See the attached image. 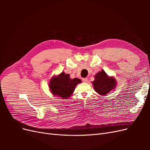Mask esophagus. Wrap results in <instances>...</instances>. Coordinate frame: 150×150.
I'll list each match as a JSON object with an SVG mask.
<instances>
[{
  "label": "esophagus",
  "instance_id": "obj_1",
  "mask_svg": "<svg viewBox=\"0 0 150 150\" xmlns=\"http://www.w3.org/2000/svg\"><path fill=\"white\" fill-rule=\"evenodd\" d=\"M83 81L84 83H88V79L87 78H83Z\"/></svg>",
  "mask_w": 150,
  "mask_h": 150
}]
</instances>
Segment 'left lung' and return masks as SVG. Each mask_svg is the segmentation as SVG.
<instances>
[{"label": "left lung", "instance_id": "left-lung-1", "mask_svg": "<svg viewBox=\"0 0 150 150\" xmlns=\"http://www.w3.org/2000/svg\"><path fill=\"white\" fill-rule=\"evenodd\" d=\"M116 80L113 76H109L103 69L97 72L92 82L94 89L98 94L106 96L116 87Z\"/></svg>", "mask_w": 150, "mask_h": 150}]
</instances>
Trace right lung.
I'll list each match as a JSON object with an SVG mask.
<instances>
[{
  "mask_svg": "<svg viewBox=\"0 0 150 150\" xmlns=\"http://www.w3.org/2000/svg\"><path fill=\"white\" fill-rule=\"evenodd\" d=\"M82 82L79 78H70L69 74L64 71L58 75L53 76L50 79L49 88L54 96L68 99L74 91L76 86Z\"/></svg>",
  "mask_w": 150,
  "mask_h": 150,
  "instance_id": "add662e5",
  "label": "right lung"
}]
</instances>
